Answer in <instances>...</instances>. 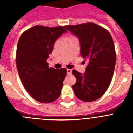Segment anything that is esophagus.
<instances>
[{
    "mask_svg": "<svg viewBox=\"0 0 133 133\" xmlns=\"http://www.w3.org/2000/svg\"><path fill=\"white\" fill-rule=\"evenodd\" d=\"M66 71H67V75H71V73H72V70L71 69H67Z\"/></svg>",
    "mask_w": 133,
    "mask_h": 133,
    "instance_id": "obj_1",
    "label": "esophagus"
}]
</instances>
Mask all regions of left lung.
I'll return each mask as SVG.
<instances>
[{
  "label": "left lung",
  "mask_w": 133,
  "mask_h": 133,
  "mask_svg": "<svg viewBox=\"0 0 133 133\" xmlns=\"http://www.w3.org/2000/svg\"><path fill=\"white\" fill-rule=\"evenodd\" d=\"M65 28L78 36L81 55L88 61L84 74L72 71L77 79L72 85L75 95L84 102L96 101L106 92L113 76L116 52L112 36L107 29L93 23Z\"/></svg>",
  "instance_id": "obj_1"
}]
</instances>
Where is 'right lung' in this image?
I'll return each instance as SVG.
<instances>
[{
  "instance_id": "1",
  "label": "right lung",
  "mask_w": 133,
  "mask_h": 133,
  "mask_svg": "<svg viewBox=\"0 0 133 133\" xmlns=\"http://www.w3.org/2000/svg\"><path fill=\"white\" fill-rule=\"evenodd\" d=\"M67 30L64 26L36 25L24 31L17 44L16 67L26 90L42 103L55 101L61 95L67 71L49 67L46 59L56 40Z\"/></svg>"
}]
</instances>
